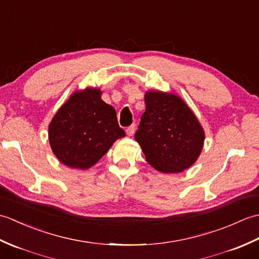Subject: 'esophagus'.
Masks as SVG:
<instances>
[{"mask_svg": "<svg viewBox=\"0 0 259 259\" xmlns=\"http://www.w3.org/2000/svg\"><path fill=\"white\" fill-rule=\"evenodd\" d=\"M135 131H136V125L135 124H131L130 126H128V128L125 129V133L128 136H134Z\"/></svg>", "mask_w": 259, "mask_h": 259, "instance_id": "esophagus-1", "label": "esophagus"}]
</instances>
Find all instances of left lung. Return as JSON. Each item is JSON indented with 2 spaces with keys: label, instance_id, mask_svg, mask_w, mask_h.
<instances>
[{
  "label": "left lung",
  "instance_id": "obj_1",
  "mask_svg": "<svg viewBox=\"0 0 259 259\" xmlns=\"http://www.w3.org/2000/svg\"><path fill=\"white\" fill-rule=\"evenodd\" d=\"M146 111L135 139L148 163L163 174L188 169L199 157L205 133L194 112L178 96L148 91Z\"/></svg>",
  "mask_w": 259,
  "mask_h": 259
}]
</instances>
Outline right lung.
<instances>
[{"mask_svg": "<svg viewBox=\"0 0 259 259\" xmlns=\"http://www.w3.org/2000/svg\"><path fill=\"white\" fill-rule=\"evenodd\" d=\"M124 136L114 108L92 88L73 93L49 125L54 155L65 166L82 170L97 163Z\"/></svg>", "mask_w": 259, "mask_h": 259, "instance_id": "obj_1", "label": "right lung"}]
</instances>
